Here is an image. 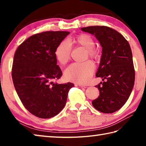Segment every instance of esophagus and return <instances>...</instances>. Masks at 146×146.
I'll list each match as a JSON object with an SVG mask.
<instances>
[{
  "label": "esophagus",
  "instance_id": "obj_1",
  "mask_svg": "<svg viewBox=\"0 0 146 146\" xmlns=\"http://www.w3.org/2000/svg\"><path fill=\"white\" fill-rule=\"evenodd\" d=\"M75 86H76V87L79 88H82V89H84V88H86V86H82V85H80V84H75Z\"/></svg>",
  "mask_w": 146,
  "mask_h": 146
}]
</instances>
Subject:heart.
I'll return each instance as SVG.
<instances>
[{
    "mask_svg": "<svg viewBox=\"0 0 146 146\" xmlns=\"http://www.w3.org/2000/svg\"><path fill=\"white\" fill-rule=\"evenodd\" d=\"M76 42L87 49L88 55L93 59L99 58V50L95 48V41L90 35L81 34L75 39ZM71 49V42L68 39L61 41L55 50L56 60L60 64H66L70 58ZM95 70V65L90 60L82 63H73L66 68L64 76L68 81L76 84H85L88 82Z\"/></svg>",
    "mask_w": 146,
    "mask_h": 146,
    "instance_id": "b5f03b06",
    "label": "heart"
}]
</instances>
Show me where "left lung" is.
Instances as JSON below:
<instances>
[{
    "label": "left lung",
    "mask_w": 146,
    "mask_h": 146,
    "mask_svg": "<svg viewBox=\"0 0 146 146\" xmlns=\"http://www.w3.org/2000/svg\"><path fill=\"white\" fill-rule=\"evenodd\" d=\"M95 35L102 47V55L96 74L103 82L95 86L99 96L92 101L96 110L112 113L122 107L131 93L135 82V68L129 44L122 35L108 26L82 28Z\"/></svg>",
    "instance_id": "1"
}]
</instances>
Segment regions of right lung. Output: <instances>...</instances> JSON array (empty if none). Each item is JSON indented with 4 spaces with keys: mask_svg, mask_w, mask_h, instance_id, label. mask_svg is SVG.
<instances>
[{
    "mask_svg": "<svg viewBox=\"0 0 146 146\" xmlns=\"http://www.w3.org/2000/svg\"><path fill=\"white\" fill-rule=\"evenodd\" d=\"M69 31L35 34L17 49L12 79L20 100L32 115L41 118L55 117L64 108L73 83L58 84L62 75L56 65L55 50Z\"/></svg>",
    "mask_w": 146,
    "mask_h": 146,
    "instance_id": "add662e5",
    "label": "right lung"
}]
</instances>
